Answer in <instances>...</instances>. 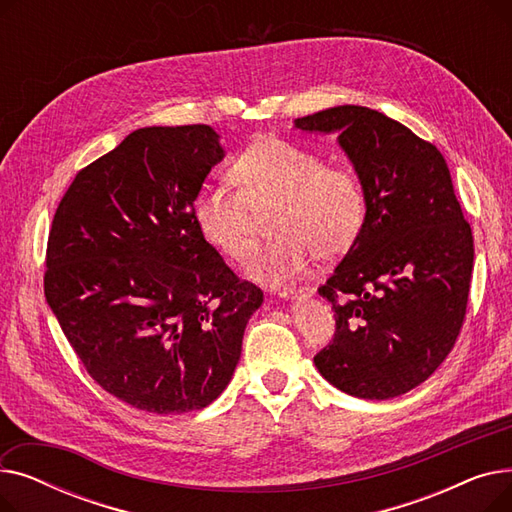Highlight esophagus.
Segmentation results:
<instances>
[{
    "mask_svg": "<svg viewBox=\"0 0 512 512\" xmlns=\"http://www.w3.org/2000/svg\"><path fill=\"white\" fill-rule=\"evenodd\" d=\"M278 294L284 299H301V297H305V294H309V288H305V286H301V288H282V290H278Z\"/></svg>",
    "mask_w": 512,
    "mask_h": 512,
    "instance_id": "34e87169",
    "label": "esophagus"
}]
</instances>
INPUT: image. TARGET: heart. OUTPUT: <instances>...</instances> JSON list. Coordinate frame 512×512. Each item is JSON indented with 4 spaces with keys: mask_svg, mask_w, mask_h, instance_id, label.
<instances>
[{
    "mask_svg": "<svg viewBox=\"0 0 512 512\" xmlns=\"http://www.w3.org/2000/svg\"><path fill=\"white\" fill-rule=\"evenodd\" d=\"M236 186L207 184L193 205L201 234L222 255L242 261L257 247L263 215L276 238L249 261L251 278L278 286L303 274L313 255L346 253L363 230L367 197L361 178L324 166L317 153L284 139H263L230 168Z\"/></svg>",
    "mask_w": 512,
    "mask_h": 512,
    "instance_id": "obj_1",
    "label": "heart"
}]
</instances>
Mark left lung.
<instances>
[{
	"mask_svg": "<svg viewBox=\"0 0 512 512\" xmlns=\"http://www.w3.org/2000/svg\"><path fill=\"white\" fill-rule=\"evenodd\" d=\"M338 132L367 197L365 224L317 288L336 332L313 357L338 390L388 400L423 384L461 334L473 272V234L436 145L388 116L338 105L297 118Z\"/></svg>",
	"mask_w": 512,
	"mask_h": 512,
	"instance_id": "obj_1",
	"label": "left lung"
}]
</instances>
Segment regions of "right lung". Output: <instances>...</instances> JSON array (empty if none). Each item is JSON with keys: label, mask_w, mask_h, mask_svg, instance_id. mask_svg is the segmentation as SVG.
<instances>
[{"label": "right lung", "mask_w": 512, "mask_h": 512, "mask_svg": "<svg viewBox=\"0 0 512 512\" xmlns=\"http://www.w3.org/2000/svg\"><path fill=\"white\" fill-rule=\"evenodd\" d=\"M218 139L207 124L134 130L74 176L53 215L45 299L91 378L139 411L218 398L263 303L193 215Z\"/></svg>", "instance_id": "right-lung-1"}]
</instances>
